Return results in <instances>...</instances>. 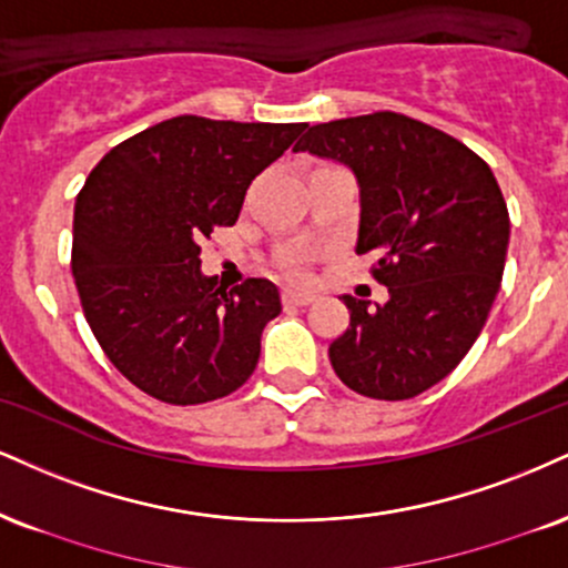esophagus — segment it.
<instances>
[{
	"label": "esophagus",
	"instance_id": "1",
	"mask_svg": "<svg viewBox=\"0 0 568 568\" xmlns=\"http://www.w3.org/2000/svg\"><path fill=\"white\" fill-rule=\"evenodd\" d=\"M314 296H310V293H302V291H283V304L285 306H306L312 304Z\"/></svg>",
	"mask_w": 568,
	"mask_h": 568
}]
</instances>
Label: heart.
Segmentation results:
<instances>
[{"label":"heart","mask_w":568,"mask_h":568,"mask_svg":"<svg viewBox=\"0 0 568 568\" xmlns=\"http://www.w3.org/2000/svg\"><path fill=\"white\" fill-rule=\"evenodd\" d=\"M283 266L291 272V275L302 277L304 272H306V256H304V254H291V256L283 262Z\"/></svg>","instance_id":"1"}]
</instances>
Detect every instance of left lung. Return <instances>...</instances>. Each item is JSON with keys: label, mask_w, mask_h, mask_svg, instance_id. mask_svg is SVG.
<instances>
[{"label": "left lung", "mask_w": 568, "mask_h": 568, "mask_svg": "<svg viewBox=\"0 0 568 568\" xmlns=\"http://www.w3.org/2000/svg\"><path fill=\"white\" fill-rule=\"evenodd\" d=\"M352 169L357 254L388 302L344 296L352 317L331 344L333 371L371 399H413L460 365L487 323L510 219L491 169L439 129L381 111L310 126L296 148Z\"/></svg>", "instance_id": "left-lung-1"}]
</instances>
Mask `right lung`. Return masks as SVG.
<instances>
[{
    "instance_id": "1",
    "label": "right lung",
    "mask_w": 568,
    "mask_h": 568,
    "mask_svg": "<svg viewBox=\"0 0 568 568\" xmlns=\"http://www.w3.org/2000/svg\"><path fill=\"white\" fill-rule=\"evenodd\" d=\"M306 124L176 115L102 159L73 209L71 270L94 338L136 388L203 405L256 371L277 285L227 288L201 272V243L232 227L248 184Z\"/></svg>"
}]
</instances>
